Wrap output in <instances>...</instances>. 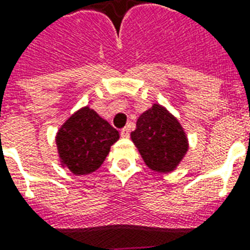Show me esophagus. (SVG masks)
<instances>
[{
    "instance_id": "1",
    "label": "esophagus",
    "mask_w": 250,
    "mask_h": 250,
    "mask_svg": "<svg viewBox=\"0 0 250 250\" xmlns=\"http://www.w3.org/2000/svg\"><path fill=\"white\" fill-rule=\"evenodd\" d=\"M121 136L122 138H129V129L127 128V127H125V128L122 129Z\"/></svg>"
}]
</instances>
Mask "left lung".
Returning a JSON list of instances; mask_svg holds the SVG:
<instances>
[{
	"mask_svg": "<svg viewBox=\"0 0 250 250\" xmlns=\"http://www.w3.org/2000/svg\"><path fill=\"white\" fill-rule=\"evenodd\" d=\"M131 139L146 167L160 173L174 170L188 149L181 123L159 104L139 117Z\"/></svg>",
	"mask_w": 250,
	"mask_h": 250,
	"instance_id": "left-lung-1",
	"label": "left lung"
}]
</instances>
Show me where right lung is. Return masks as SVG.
<instances>
[{"label":"right lung","mask_w":250,"mask_h":250,"mask_svg":"<svg viewBox=\"0 0 250 250\" xmlns=\"http://www.w3.org/2000/svg\"><path fill=\"white\" fill-rule=\"evenodd\" d=\"M119 132L94 110L80 108L62 125L56 146L62 167L76 176L95 171L104 164Z\"/></svg>","instance_id":"right-lung-1"}]
</instances>
